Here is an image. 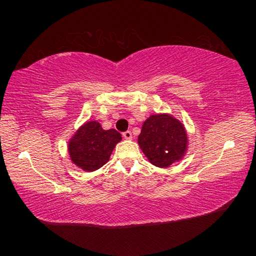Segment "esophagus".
Returning a JSON list of instances; mask_svg holds the SVG:
<instances>
[{
    "label": "esophagus",
    "mask_w": 256,
    "mask_h": 256,
    "mask_svg": "<svg viewBox=\"0 0 256 256\" xmlns=\"http://www.w3.org/2000/svg\"><path fill=\"white\" fill-rule=\"evenodd\" d=\"M123 138H126V140H131V138H132V132L131 131H125L123 133Z\"/></svg>",
    "instance_id": "34e87169"
}]
</instances>
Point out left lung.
I'll use <instances>...</instances> for the list:
<instances>
[{
  "mask_svg": "<svg viewBox=\"0 0 256 256\" xmlns=\"http://www.w3.org/2000/svg\"><path fill=\"white\" fill-rule=\"evenodd\" d=\"M138 142L151 164L164 168L184 157L188 134L177 118L170 114H157L144 120Z\"/></svg>",
  "mask_w": 256,
  "mask_h": 256,
  "instance_id": "left-lung-1",
  "label": "left lung"
}]
</instances>
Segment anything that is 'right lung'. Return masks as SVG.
Listing matches in <instances>:
<instances>
[{
  "instance_id": "right-lung-1",
  "label": "right lung",
  "mask_w": 256,
  "mask_h": 256,
  "mask_svg": "<svg viewBox=\"0 0 256 256\" xmlns=\"http://www.w3.org/2000/svg\"><path fill=\"white\" fill-rule=\"evenodd\" d=\"M122 136L116 130L106 131L96 120H92L78 130L68 141V149L73 164L86 172H94L110 160Z\"/></svg>"
}]
</instances>
